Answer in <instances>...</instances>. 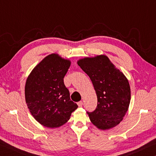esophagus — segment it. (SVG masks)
I'll use <instances>...</instances> for the list:
<instances>
[{"instance_id": "esophagus-1", "label": "esophagus", "mask_w": 156, "mask_h": 156, "mask_svg": "<svg viewBox=\"0 0 156 156\" xmlns=\"http://www.w3.org/2000/svg\"><path fill=\"white\" fill-rule=\"evenodd\" d=\"M78 107H82V106H83V101H80V102H78Z\"/></svg>"}]
</instances>
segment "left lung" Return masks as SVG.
I'll return each instance as SVG.
<instances>
[{
	"instance_id": "1",
	"label": "left lung",
	"mask_w": 156,
	"mask_h": 156,
	"mask_svg": "<svg viewBox=\"0 0 156 156\" xmlns=\"http://www.w3.org/2000/svg\"><path fill=\"white\" fill-rule=\"evenodd\" d=\"M78 65L90 78L96 92V109L87 112L91 122L103 130L118 125L130 103L127 79L104 55L81 59Z\"/></svg>"
}]
</instances>
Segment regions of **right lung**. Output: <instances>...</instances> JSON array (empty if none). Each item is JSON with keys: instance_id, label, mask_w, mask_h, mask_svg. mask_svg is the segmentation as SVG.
Returning a JSON list of instances; mask_svg holds the SVG:
<instances>
[{"instance_id": "1", "label": "right lung", "mask_w": 156, "mask_h": 156, "mask_svg": "<svg viewBox=\"0 0 156 156\" xmlns=\"http://www.w3.org/2000/svg\"><path fill=\"white\" fill-rule=\"evenodd\" d=\"M69 60L49 55L34 69L26 81L25 100L31 115L41 125L54 128L64 125L78 105L70 99L64 84Z\"/></svg>"}]
</instances>
